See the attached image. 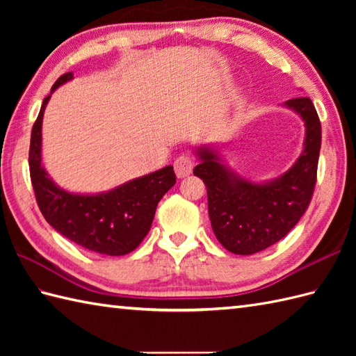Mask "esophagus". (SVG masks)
Segmentation results:
<instances>
[{
    "instance_id": "esophagus-1",
    "label": "esophagus",
    "mask_w": 356,
    "mask_h": 356,
    "mask_svg": "<svg viewBox=\"0 0 356 356\" xmlns=\"http://www.w3.org/2000/svg\"><path fill=\"white\" fill-rule=\"evenodd\" d=\"M194 165H195L194 157L188 156V154H182V156H179L176 161H174V171H176L177 177H186L193 172Z\"/></svg>"
}]
</instances>
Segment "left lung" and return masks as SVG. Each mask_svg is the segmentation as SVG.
Masks as SVG:
<instances>
[{
  "mask_svg": "<svg viewBox=\"0 0 356 356\" xmlns=\"http://www.w3.org/2000/svg\"><path fill=\"white\" fill-rule=\"evenodd\" d=\"M286 105L305 120V149L274 182L257 185L236 177L214 153L199 151L202 162L194 176L207 186L211 226L229 252L251 255L277 243L300 222L312 200L321 148L320 118L309 97H295Z\"/></svg>",
  "mask_w": 356,
  "mask_h": 356,
  "instance_id": "left-lung-1",
  "label": "left lung"
}]
</instances>
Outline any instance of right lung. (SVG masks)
<instances>
[{
	"instance_id": "1",
	"label": "right lung",
	"mask_w": 356,
	"mask_h": 356,
	"mask_svg": "<svg viewBox=\"0 0 356 356\" xmlns=\"http://www.w3.org/2000/svg\"><path fill=\"white\" fill-rule=\"evenodd\" d=\"M72 78V73L59 76L51 92ZM49 99L50 95L44 97L29 149L30 180L44 218L59 234L88 251L104 255L134 251L151 228L157 203L176 184L172 166L130 180L105 194L79 195L61 190L41 165V125Z\"/></svg>"
}]
</instances>
